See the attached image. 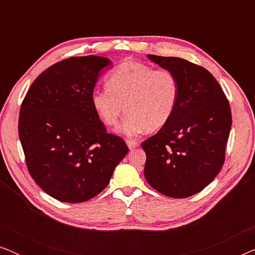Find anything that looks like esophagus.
I'll return each mask as SVG.
<instances>
[{
  "instance_id": "esophagus-1",
  "label": "esophagus",
  "mask_w": 255,
  "mask_h": 255,
  "mask_svg": "<svg viewBox=\"0 0 255 255\" xmlns=\"http://www.w3.org/2000/svg\"><path fill=\"white\" fill-rule=\"evenodd\" d=\"M127 144H128V147L130 149H133L139 146V142L135 140H127Z\"/></svg>"
}]
</instances>
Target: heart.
<instances>
[{"label": "heart", "mask_w": 255, "mask_h": 255, "mask_svg": "<svg viewBox=\"0 0 255 255\" xmlns=\"http://www.w3.org/2000/svg\"><path fill=\"white\" fill-rule=\"evenodd\" d=\"M107 88L92 94L97 116L115 127L127 114L121 131L128 135L155 132L165 127L175 109L179 82L167 69H154L138 61H124L107 78Z\"/></svg>", "instance_id": "b5f03b06"}]
</instances>
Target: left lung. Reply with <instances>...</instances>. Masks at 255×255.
I'll use <instances>...</instances> for the list:
<instances>
[{
  "label": "left lung",
  "instance_id": "8db88e82",
  "mask_svg": "<svg viewBox=\"0 0 255 255\" xmlns=\"http://www.w3.org/2000/svg\"><path fill=\"white\" fill-rule=\"evenodd\" d=\"M148 58L175 75L179 97L165 127L142 141L145 177L166 196H193L215 179L225 161L232 124L229 100L202 66L176 57Z\"/></svg>",
  "mask_w": 255,
  "mask_h": 255
}]
</instances>
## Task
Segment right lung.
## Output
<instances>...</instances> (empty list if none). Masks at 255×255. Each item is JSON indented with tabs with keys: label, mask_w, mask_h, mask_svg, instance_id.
<instances>
[{
	"label": "right lung",
	"mask_w": 255,
	"mask_h": 255,
	"mask_svg": "<svg viewBox=\"0 0 255 255\" xmlns=\"http://www.w3.org/2000/svg\"><path fill=\"white\" fill-rule=\"evenodd\" d=\"M111 66L96 55L72 57L44 71L19 110L18 134L30 175L66 203L99 195L128 148L108 133L92 104L100 72Z\"/></svg>",
	"instance_id": "obj_1"
}]
</instances>
